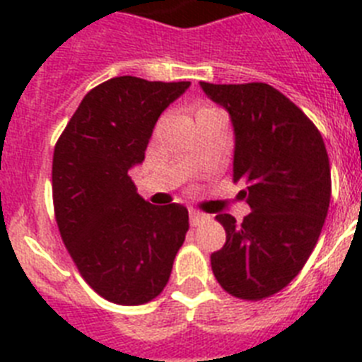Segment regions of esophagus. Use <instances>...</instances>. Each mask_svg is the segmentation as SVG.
<instances>
[{
	"label": "esophagus",
	"mask_w": 362,
	"mask_h": 362,
	"mask_svg": "<svg viewBox=\"0 0 362 362\" xmlns=\"http://www.w3.org/2000/svg\"><path fill=\"white\" fill-rule=\"evenodd\" d=\"M209 219V216H204V214H201L199 210H190V225L192 226H197L201 225V223H204V221Z\"/></svg>",
	"instance_id": "34e87169"
}]
</instances>
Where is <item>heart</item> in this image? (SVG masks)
<instances>
[{
	"label": "heart",
	"mask_w": 362,
	"mask_h": 362,
	"mask_svg": "<svg viewBox=\"0 0 362 362\" xmlns=\"http://www.w3.org/2000/svg\"><path fill=\"white\" fill-rule=\"evenodd\" d=\"M203 108H209V107H203ZM203 108H199V110H203Z\"/></svg>",
	"instance_id": "heart-1"
}]
</instances>
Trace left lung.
<instances>
[{
  "mask_svg": "<svg viewBox=\"0 0 362 362\" xmlns=\"http://www.w3.org/2000/svg\"><path fill=\"white\" fill-rule=\"evenodd\" d=\"M204 94L228 110L235 132L233 183L252 212L219 214L226 243L210 257L230 296L261 300L281 292L317 245L332 196L330 161L317 127L267 83L214 85Z\"/></svg>",
  "mask_w": 362,
  "mask_h": 362,
  "instance_id": "obj_1",
  "label": "left lung"
}]
</instances>
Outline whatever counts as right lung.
<instances>
[{"mask_svg": "<svg viewBox=\"0 0 362 362\" xmlns=\"http://www.w3.org/2000/svg\"><path fill=\"white\" fill-rule=\"evenodd\" d=\"M188 86L108 79L83 98L54 148L57 228L86 284L116 305H145L163 292L188 232L183 204L146 203L129 174L161 112Z\"/></svg>", "mask_w": 362, "mask_h": 362, "instance_id": "right-lung-1", "label": "right lung"}]
</instances>
